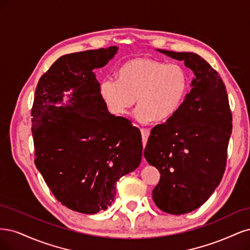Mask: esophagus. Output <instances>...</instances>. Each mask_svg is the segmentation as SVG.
I'll return each instance as SVG.
<instances>
[{"label": "esophagus", "mask_w": 250, "mask_h": 250, "mask_svg": "<svg viewBox=\"0 0 250 250\" xmlns=\"http://www.w3.org/2000/svg\"><path fill=\"white\" fill-rule=\"evenodd\" d=\"M141 135H142V141H143V144L146 146V142H147V139L149 137V130H146V128H141Z\"/></svg>", "instance_id": "34e87169"}]
</instances>
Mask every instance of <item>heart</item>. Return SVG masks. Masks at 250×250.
Masks as SVG:
<instances>
[{
    "label": "heart",
    "instance_id": "heart-1",
    "mask_svg": "<svg viewBox=\"0 0 250 250\" xmlns=\"http://www.w3.org/2000/svg\"><path fill=\"white\" fill-rule=\"evenodd\" d=\"M116 80H104L100 93L111 113L126 116L137 99L142 124L166 122L180 110L189 89L187 70L180 64L150 58L127 60L116 71Z\"/></svg>",
    "mask_w": 250,
    "mask_h": 250
}]
</instances>
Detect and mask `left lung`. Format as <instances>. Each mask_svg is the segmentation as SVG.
<instances>
[{
    "mask_svg": "<svg viewBox=\"0 0 250 250\" xmlns=\"http://www.w3.org/2000/svg\"><path fill=\"white\" fill-rule=\"evenodd\" d=\"M184 61L194 77L180 110L150 132L144 158L160 171L152 199L174 215L196 210L218 187L227 165L231 113L222 79L192 52L157 50Z\"/></svg>",
    "mask_w": 250,
    "mask_h": 250,
    "instance_id": "left-lung-1",
    "label": "left lung"
}]
</instances>
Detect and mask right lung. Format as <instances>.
Returning a JSON list of instances; mask_svg holds the SVG:
<instances>
[{
    "label": "right lung",
    "mask_w": 250,
    "mask_h": 250,
    "mask_svg": "<svg viewBox=\"0 0 250 250\" xmlns=\"http://www.w3.org/2000/svg\"><path fill=\"white\" fill-rule=\"evenodd\" d=\"M117 51L110 46L64 55L40 78L35 90V165L55 197L79 213L107 210L117 181L141 163L139 131L110 113L94 75Z\"/></svg>",
    "instance_id": "obj_1"
}]
</instances>
